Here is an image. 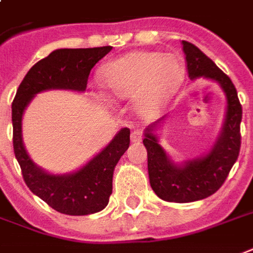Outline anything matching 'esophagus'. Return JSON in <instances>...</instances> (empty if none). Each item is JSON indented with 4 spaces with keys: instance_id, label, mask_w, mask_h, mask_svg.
<instances>
[{
    "instance_id": "34e87169",
    "label": "esophagus",
    "mask_w": 253,
    "mask_h": 253,
    "mask_svg": "<svg viewBox=\"0 0 253 253\" xmlns=\"http://www.w3.org/2000/svg\"><path fill=\"white\" fill-rule=\"evenodd\" d=\"M131 142H132V143H139V142H142V131H132V132H131Z\"/></svg>"
}]
</instances>
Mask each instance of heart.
Wrapping results in <instances>:
<instances>
[{
    "label": "heart",
    "instance_id": "b5f03b06",
    "mask_svg": "<svg viewBox=\"0 0 253 253\" xmlns=\"http://www.w3.org/2000/svg\"><path fill=\"white\" fill-rule=\"evenodd\" d=\"M102 82L113 99H135L142 117H155L182 87L184 65L178 55L134 51L102 67Z\"/></svg>",
    "mask_w": 253,
    "mask_h": 253
}]
</instances>
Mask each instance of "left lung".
Listing matches in <instances>:
<instances>
[{"label": "left lung", "instance_id": "obj_1", "mask_svg": "<svg viewBox=\"0 0 253 253\" xmlns=\"http://www.w3.org/2000/svg\"><path fill=\"white\" fill-rule=\"evenodd\" d=\"M187 70L191 80L200 77L216 81L227 99L224 123L211 150L203 157L175 165L159 144L155 134L163 117L144 130L150 184L161 199L173 203H190L215 194L225 182L240 151V122L243 110L232 81L195 45L183 41Z\"/></svg>", "mask_w": 253, "mask_h": 253}]
</instances>
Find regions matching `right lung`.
<instances>
[{
    "mask_svg": "<svg viewBox=\"0 0 253 253\" xmlns=\"http://www.w3.org/2000/svg\"><path fill=\"white\" fill-rule=\"evenodd\" d=\"M111 49V46H103L54 50L28 71L11 103L13 147L25 183L33 194L65 215H90L107 206L113 192L114 169L130 146V130L127 127L122 128L99 154L78 171L54 175L38 167L25 150L22 115L38 92L46 90L84 92L91 69Z\"/></svg>",
    "mask_w": 253,
    "mask_h": 253,
    "instance_id": "1",
    "label": "right lung"
}]
</instances>
